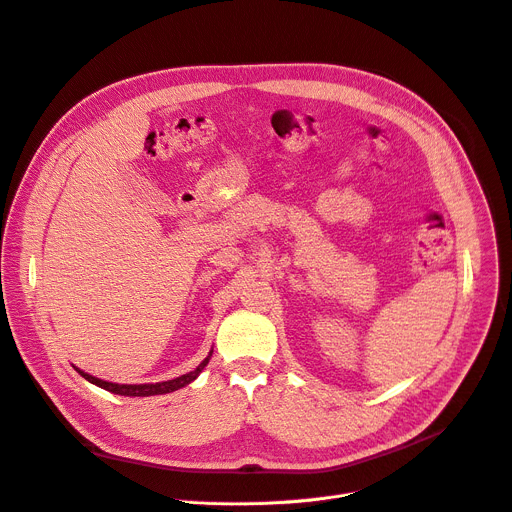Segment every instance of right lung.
<instances>
[{
	"label": "right lung",
	"mask_w": 512,
	"mask_h": 512,
	"mask_svg": "<svg viewBox=\"0 0 512 512\" xmlns=\"http://www.w3.org/2000/svg\"><path fill=\"white\" fill-rule=\"evenodd\" d=\"M211 355L196 367L194 371L186 373V375H180L176 379H170V381H162V383H141V385H121V383H108V381H102L98 377H92L84 371L77 369V373H80L84 379H88L90 383L106 389V391H112V393H119V396H129V398H147V396H160V393H170V391H176L184 385H188L190 381H194L196 377H199V373L207 367Z\"/></svg>",
	"instance_id": "add662e5"
}]
</instances>
